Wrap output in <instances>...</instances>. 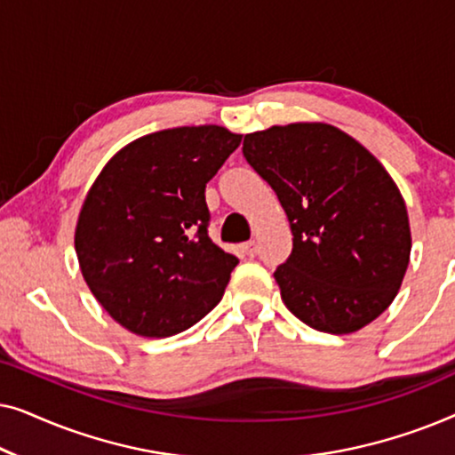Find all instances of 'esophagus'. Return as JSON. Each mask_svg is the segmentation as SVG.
Returning <instances> with one entry per match:
<instances>
[{"label":"esophagus","mask_w":455,"mask_h":455,"mask_svg":"<svg viewBox=\"0 0 455 455\" xmlns=\"http://www.w3.org/2000/svg\"><path fill=\"white\" fill-rule=\"evenodd\" d=\"M242 252H244L246 257H254V254H257V242H244V244H242Z\"/></svg>","instance_id":"obj_1"}]
</instances>
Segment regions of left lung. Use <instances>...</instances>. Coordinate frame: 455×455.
<instances>
[{
    "instance_id": "8db88e82",
    "label": "left lung",
    "mask_w": 455,
    "mask_h": 455,
    "mask_svg": "<svg viewBox=\"0 0 455 455\" xmlns=\"http://www.w3.org/2000/svg\"><path fill=\"white\" fill-rule=\"evenodd\" d=\"M242 153L275 190L294 235L273 273L290 313L344 335L387 310L412 238L400 188L375 155L321 122L246 134Z\"/></svg>"
}]
</instances>
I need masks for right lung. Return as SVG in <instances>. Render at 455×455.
Segmentation results:
<instances>
[{
	"mask_svg": "<svg viewBox=\"0 0 455 455\" xmlns=\"http://www.w3.org/2000/svg\"><path fill=\"white\" fill-rule=\"evenodd\" d=\"M242 134L182 126L136 139L99 173L80 209V271L114 321L170 338L221 300L238 259L209 238L207 182Z\"/></svg>",
	"mask_w": 455,
	"mask_h": 455,
	"instance_id": "obj_1",
	"label": "right lung"
}]
</instances>
